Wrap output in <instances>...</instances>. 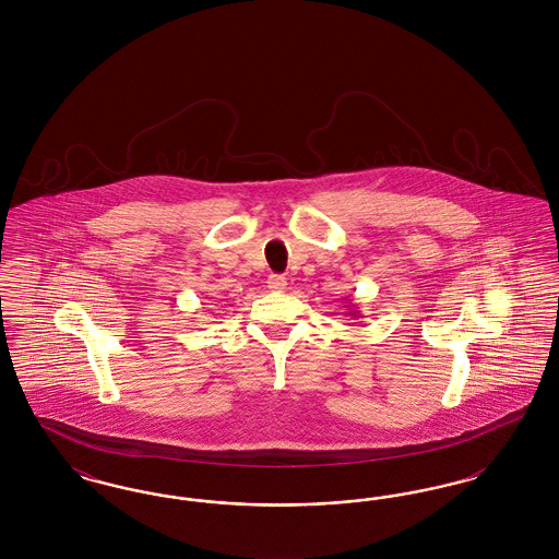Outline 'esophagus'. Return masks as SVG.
<instances>
[{"mask_svg":"<svg viewBox=\"0 0 559 559\" xmlns=\"http://www.w3.org/2000/svg\"><path fill=\"white\" fill-rule=\"evenodd\" d=\"M267 289L274 293L285 292L287 289V278L283 274H272L267 278Z\"/></svg>","mask_w":559,"mask_h":559,"instance_id":"obj_1","label":"esophagus"}]
</instances>
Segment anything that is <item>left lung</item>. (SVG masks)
Returning a JSON list of instances; mask_svg holds the SVG:
<instances>
[{
    "label": "left lung",
    "mask_w": 559,
    "mask_h": 559,
    "mask_svg": "<svg viewBox=\"0 0 559 559\" xmlns=\"http://www.w3.org/2000/svg\"><path fill=\"white\" fill-rule=\"evenodd\" d=\"M356 306H352V310H349V317H354V319H360L358 314H360V310H354Z\"/></svg>",
    "instance_id": "8db88e82"
}]
</instances>
